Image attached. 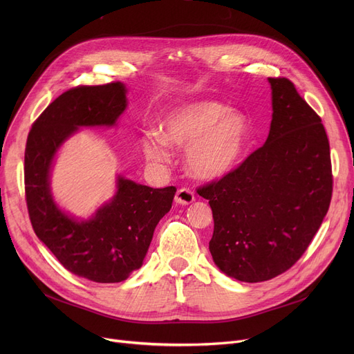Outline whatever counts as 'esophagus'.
<instances>
[{
  "label": "esophagus",
  "mask_w": 354,
  "mask_h": 354,
  "mask_svg": "<svg viewBox=\"0 0 354 354\" xmlns=\"http://www.w3.org/2000/svg\"><path fill=\"white\" fill-rule=\"evenodd\" d=\"M194 201H195V195L188 188L178 189V192L175 195V202L179 203V205H189V203H192Z\"/></svg>",
  "instance_id": "obj_1"
}]
</instances>
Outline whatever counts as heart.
<instances>
[{"label":"heart","instance_id":"heart-1","mask_svg":"<svg viewBox=\"0 0 354 354\" xmlns=\"http://www.w3.org/2000/svg\"><path fill=\"white\" fill-rule=\"evenodd\" d=\"M162 133L149 130L142 138L147 160L167 163L171 147L187 149V169L202 180L225 176L238 165L250 138L245 115L214 100H195L171 109Z\"/></svg>","mask_w":354,"mask_h":354}]
</instances>
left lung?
I'll return each mask as SVG.
<instances>
[{"label":"left lung","instance_id":"left-lung-1","mask_svg":"<svg viewBox=\"0 0 354 354\" xmlns=\"http://www.w3.org/2000/svg\"><path fill=\"white\" fill-rule=\"evenodd\" d=\"M272 120L266 143L235 171L198 189L209 199L215 266L261 283L291 268L328 211L330 145L317 113L284 77H268Z\"/></svg>","mask_w":354,"mask_h":354}]
</instances>
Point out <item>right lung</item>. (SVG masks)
Returning <instances> with one entry per match:
<instances>
[{
  "instance_id": "1",
  "label": "right lung",
  "mask_w": 354,
  "mask_h": 354,
  "mask_svg": "<svg viewBox=\"0 0 354 354\" xmlns=\"http://www.w3.org/2000/svg\"><path fill=\"white\" fill-rule=\"evenodd\" d=\"M123 83L79 86L55 99L30 130L24 156L26 199L41 243L73 272L95 283H120L139 270L158 222L169 212L175 187L153 189L118 175L116 194L90 218H76L54 201L55 155L80 127L116 126L127 107Z\"/></svg>"
}]
</instances>
